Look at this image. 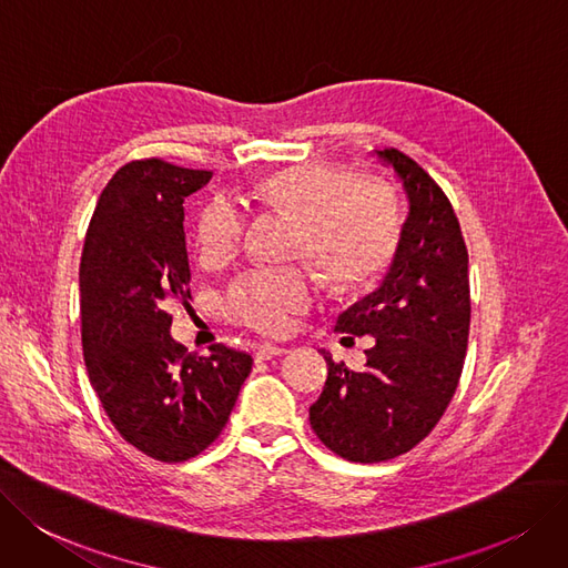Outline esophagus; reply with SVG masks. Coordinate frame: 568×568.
<instances>
[{
    "label": "esophagus",
    "instance_id": "34e87169",
    "mask_svg": "<svg viewBox=\"0 0 568 568\" xmlns=\"http://www.w3.org/2000/svg\"><path fill=\"white\" fill-rule=\"evenodd\" d=\"M288 349L286 347H280V345H261L258 347V352H256V361H270V358H275V356H282V354H286Z\"/></svg>",
    "mask_w": 568,
    "mask_h": 568
}]
</instances>
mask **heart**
<instances>
[{
    "mask_svg": "<svg viewBox=\"0 0 568 568\" xmlns=\"http://www.w3.org/2000/svg\"><path fill=\"white\" fill-rule=\"evenodd\" d=\"M256 195L267 207L301 219L296 254L310 256L331 284H366L392 258L400 235L396 195L373 179H352L345 168L326 163L291 165L263 176ZM246 216L233 197L214 195L193 225L197 256L205 265L231 261L244 237ZM316 298L307 267H254L223 293L233 322L261 333H284L293 314Z\"/></svg>",
    "mask_w": 568,
    "mask_h": 568,
    "instance_id": "heart-1",
    "label": "heart"
}]
</instances>
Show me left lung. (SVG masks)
<instances>
[{"label":"left lung","instance_id":"1","mask_svg":"<svg viewBox=\"0 0 568 568\" xmlns=\"http://www.w3.org/2000/svg\"><path fill=\"white\" fill-rule=\"evenodd\" d=\"M410 202L379 288L337 316L335 331L373 335L366 368L328 363L310 424L347 462L377 464L419 445L445 415L464 371L470 328L468 252L447 195L410 155L377 151Z\"/></svg>","mask_w":568,"mask_h":568}]
</instances>
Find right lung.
<instances>
[{
    "instance_id": "1",
    "label": "right lung",
    "mask_w": 568,
    "mask_h": 568,
    "mask_svg": "<svg viewBox=\"0 0 568 568\" xmlns=\"http://www.w3.org/2000/svg\"><path fill=\"white\" fill-rule=\"evenodd\" d=\"M212 179L144 158L104 186L81 256V343L90 384L123 440L158 462L207 449L254 358L225 345L191 354L170 335L168 303L191 301L184 197Z\"/></svg>"
}]
</instances>
